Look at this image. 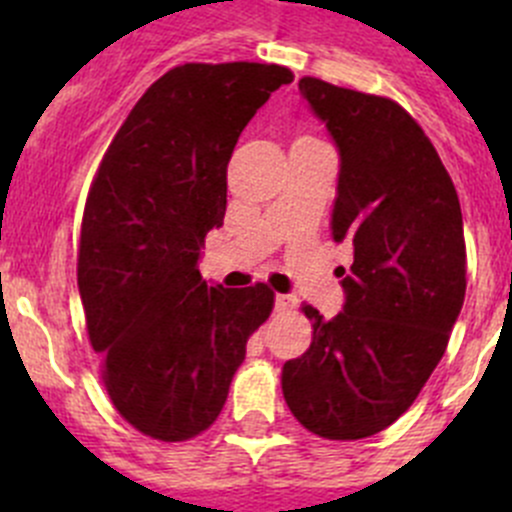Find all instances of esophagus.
I'll list each match as a JSON object with an SVG mask.
<instances>
[{
	"mask_svg": "<svg viewBox=\"0 0 512 512\" xmlns=\"http://www.w3.org/2000/svg\"><path fill=\"white\" fill-rule=\"evenodd\" d=\"M294 307H297V299L292 294H277L275 297V312H292Z\"/></svg>",
	"mask_w": 512,
	"mask_h": 512,
	"instance_id": "obj_1",
	"label": "esophagus"
}]
</instances>
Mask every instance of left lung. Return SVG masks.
I'll use <instances>...</instances> for the list:
<instances>
[{"instance_id": "1", "label": "left lung", "mask_w": 512, "mask_h": 512, "mask_svg": "<svg viewBox=\"0 0 512 512\" xmlns=\"http://www.w3.org/2000/svg\"><path fill=\"white\" fill-rule=\"evenodd\" d=\"M304 101L339 151L334 242L347 299L334 319L304 304L312 344L282 366L294 418L329 441L374 436L416 401L466 297L458 193L421 126L384 96L304 76Z\"/></svg>"}]
</instances>
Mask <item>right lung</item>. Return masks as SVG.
Listing matches in <instances>:
<instances>
[{"label":"right lung","mask_w":512,"mask_h":512,"mask_svg":"<svg viewBox=\"0 0 512 512\" xmlns=\"http://www.w3.org/2000/svg\"><path fill=\"white\" fill-rule=\"evenodd\" d=\"M285 66L183 64L133 106L86 200L79 292L116 411L158 441H188L223 411L250 334L270 317L267 285L200 277L205 235L223 225L227 163Z\"/></svg>","instance_id":"add662e5"}]
</instances>
